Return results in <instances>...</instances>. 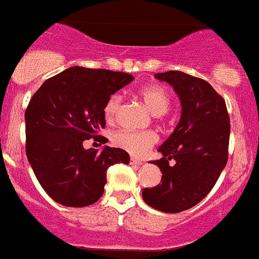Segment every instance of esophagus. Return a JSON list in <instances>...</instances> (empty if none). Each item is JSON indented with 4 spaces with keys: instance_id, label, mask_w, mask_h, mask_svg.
I'll list each match as a JSON object with an SVG mask.
<instances>
[{
    "instance_id": "obj_1",
    "label": "esophagus",
    "mask_w": 259,
    "mask_h": 259,
    "mask_svg": "<svg viewBox=\"0 0 259 259\" xmlns=\"http://www.w3.org/2000/svg\"><path fill=\"white\" fill-rule=\"evenodd\" d=\"M130 163L132 164V165H142L143 161L140 159H135V157H131V160H130Z\"/></svg>"
}]
</instances>
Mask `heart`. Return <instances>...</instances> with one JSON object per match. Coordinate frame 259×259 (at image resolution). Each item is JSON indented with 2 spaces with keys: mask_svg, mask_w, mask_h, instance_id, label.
<instances>
[{
  "mask_svg": "<svg viewBox=\"0 0 259 259\" xmlns=\"http://www.w3.org/2000/svg\"><path fill=\"white\" fill-rule=\"evenodd\" d=\"M139 95L144 104L155 116H161L169 110L170 95L165 87L160 84H149L139 91ZM121 107V96L114 94L107 99L103 107V114L108 123L117 120ZM114 144L119 148L124 149L134 156H143L148 152L149 148L157 142V135L153 131H130L121 130L114 135Z\"/></svg>",
  "mask_w": 259,
  "mask_h": 259,
  "instance_id": "heart-1",
  "label": "heart"
}]
</instances>
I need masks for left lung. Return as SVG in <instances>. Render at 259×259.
<instances>
[{"instance_id": "1", "label": "left lung", "mask_w": 259, "mask_h": 259, "mask_svg": "<svg viewBox=\"0 0 259 259\" xmlns=\"http://www.w3.org/2000/svg\"><path fill=\"white\" fill-rule=\"evenodd\" d=\"M169 83L181 100L175 131L152 161L163 172L161 184L143 189V200L165 213L191 209L206 197L228 163L230 120L225 100L206 80L181 71L155 74Z\"/></svg>"}]
</instances>
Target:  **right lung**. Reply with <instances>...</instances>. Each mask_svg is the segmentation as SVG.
<instances>
[{
	"instance_id": "right-lung-1",
	"label": "right lung",
	"mask_w": 259,
	"mask_h": 259,
	"mask_svg": "<svg viewBox=\"0 0 259 259\" xmlns=\"http://www.w3.org/2000/svg\"><path fill=\"white\" fill-rule=\"evenodd\" d=\"M134 80L125 72L70 67L49 78L25 112L26 156L40 187L55 202L82 208L102 197L107 169L130 163L124 149H86L89 139L103 142V107L117 90Z\"/></svg>"
}]
</instances>
